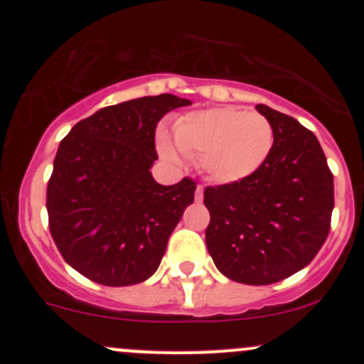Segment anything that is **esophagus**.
Returning <instances> with one entry per match:
<instances>
[{
  "mask_svg": "<svg viewBox=\"0 0 364 364\" xmlns=\"http://www.w3.org/2000/svg\"><path fill=\"white\" fill-rule=\"evenodd\" d=\"M203 197H204V186H197V190H196V200L197 203H200V200H203Z\"/></svg>",
  "mask_w": 364,
  "mask_h": 364,
  "instance_id": "1",
  "label": "esophagus"
}]
</instances>
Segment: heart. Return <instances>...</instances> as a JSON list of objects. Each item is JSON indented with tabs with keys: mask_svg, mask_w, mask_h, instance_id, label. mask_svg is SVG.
<instances>
[{
	"mask_svg": "<svg viewBox=\"0 0 364 364\" xmlns=\"http://www.w3.org/2000/svg\"><path fill=\"white\" fill-rule=\"evenodd\" d=\"M168 132H156V149L171 164L199 159L211 181L230 185L259 171L273 148V127L262 114L237 107H215L178 117Z\"/></svg>",
	"mask_w": 364,
	"mask_h": 364,
	"instance_id": "obj_1",
	"label": "heart"
}]
</instances>
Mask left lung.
<instances>
[{"instance_id":"obj_1","label":"left lung","mask_w":364,"mask_h":364,"mask_svg":"<svg viewBox=\"0 0 364 364\" xmlns=\"http://www.w3.org/2000/svg\"><path fill=\"white\" fill-rule=\"evenodd\" d=\"M255 109L273 127V148L250 178L205 188V245L227 278L269 285L303 269L321 250L335 188L317 137L287 114L262 104Z\"/></svg>"}]
</instances>
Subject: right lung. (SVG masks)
I'll return each mask as SVG.
<instances>
[{
	"mask_svg": "<svg viewBox=\"0 0 364 364\" xmlns=\"http://www.w3.org/2000/svg\"><path fill=\"white\" fill-rule=\"evenodd\" d=\"M188 104L168 93L121 102L79 121L60 142L47 186L50 234L90 280L124 287L159 269L196 183L155 181V130L168 111Z\"/></svg>",
	"mask_w": 364,
	"mask_h": 364,
	"instance_id": "add662e5",
	"label": "right lung"
}]
</instances>
